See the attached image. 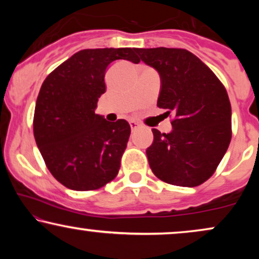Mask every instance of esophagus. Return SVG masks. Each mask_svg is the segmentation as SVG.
I'll list each match as a JSON object with an SVG mask.
<instances>
[{
	"label": "esophagus",
	"instance_id": "34e87169",
	"mask_svg": "<svg viewBox=\"0 0 259 259\" xmlns=\"http://www.w3.org/2000/svg\"><path fill=\"white\" fill-rule=\"evenodd\" d=\"M129 124H130V127H132V130H135L136 127L139 126V123L136 120H130Z\"/></svg>",
	"mask_w": 259,
	"mask_h": 259
}]
</instances>
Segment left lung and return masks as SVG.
Returning a JSON list of instances; mask_svg holds the SVG:
<instances>
[{"label":"left lung","mask_w":259,"mask_h":259,"mask_svg":"<svg viewBox=\"0 0 259 259\" xmlns=\"http://www.w3.org/2000/svg\"><path fill=\"white\" fill-rule=\"evenodd\" d=\"M160 75L157 101L165 114L174 113L169 134L153 129L146 150L150 167L170 185L194 187L214 174L231 140L228 92L200 58L184 49H136Z\"/></svg>","instance_id":"left-lung-1"}]
</instances>
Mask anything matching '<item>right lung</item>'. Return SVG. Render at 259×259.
I'll list each match as a JSON object with an SVG mask.
<instances>
[{
  "instance_id": "obj_1",
  "label": "right lung",
  "mask_w": 259,
  "mask_h": 259,
  "mask_svg": "<svg viewBox=\"0 0 259 259\" xmlns=\"http://www.w3.org/2000/svg\"><path fill=\"white\" fill-rule=\"evenodd\" d=\"M117 59L140 62L136 49L81 50L50 73L38 92L35 141L55 179L70 190H97L119 171L129 123L95 114L107 67Z\"/></svg>"
}]
</instances>
